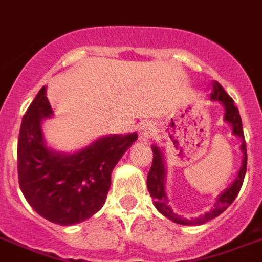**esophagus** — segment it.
<instances>
[{"label":"esophagus","mask_w":262,"mask_h":262,"mask_svg":"<svg viewBox=\"0 0 262 262\" xmlns=\"http://www.w3.org/2000/svg\"><path fill=\"white\" fill-rule=\"evenodd\" d=\"M153 135V127H151L150 124H141L140 125V140L141 141H146Z\"/></svg>","instance_id":"obj_1"}]
</instances>
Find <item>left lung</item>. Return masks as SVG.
<instances>
[{
    "label": "left lung",
    "mask_w": 262,
    "mask_h": 262,
    "mask_svg": "<svg viewBox=\"0 0 262 262\" xmlns=\"http://www.w3.org/2000/svg\"><path fill=\"white\" fill-rule=\"evenodd\" d=\"M210 100L219 101L220 104L224 106V121L232 126V135L241 140L239 150L243 151V161H241V166L237 172L234 181L217 195L216 202L209 212H205L202 216L192 217V219H185V217L179 216L177 213L173 212V209L169 205V199L168 194H166V164H165V156L164 151H162L164 149L158 148L157 145H151L153 162H151L150 170H149L148 179H146L148 190L153 197V204H155L156 209L161 214H164L166 219L176 224H180V225H202V224L208 223L210 220L220 216L234 201L239 189H241V185H243L245 173H247V144L244 140L243 122H241L238 109L234 106V102L229 97V94L226 93L224 88L217 81L212 82Z\"/></svg>",
    "instance_id": "1"
}]
</instances>
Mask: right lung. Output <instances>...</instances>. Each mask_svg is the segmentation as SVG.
Returning a JSON list of instances; mask_svg holds the SVG:
<instances>
[{"mask_svg": "<svg viewBox=\"0 0 262 262\" xmlns=\"http://www.w3.org/2000/svg\"><path fill=\"white\" fill-rule=\"evenodd\" d=\"M53 116L42 86L19 129V188L39 216L58 225H74L104 206L114 166L138 136L136 132L102 136L73 153H63L48 146L43 137L42 122Z\"/></svg>", "mask_w": 262, "mask_h": 262, "instance_id": "right-lung-1", "label": "right lung"}]
</instances>
